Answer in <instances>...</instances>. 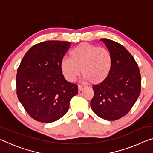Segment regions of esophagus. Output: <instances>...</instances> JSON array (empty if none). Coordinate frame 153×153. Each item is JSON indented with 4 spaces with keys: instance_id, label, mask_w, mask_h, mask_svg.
Instances as JSON below:
<instances>
[{
    "instance_id": "obj_1",
    "label": "esophagus",
    "mask_w": 153,
    "mask_h": 153,
    "mask_svg": "<svg viewBox=\"0 0 153 153\" xmlns=\"http://www.w3.org/2000/svg\"><path fill=\"white\" fill-rule=\"evenodd\" d=\"M84 88V86L82 85H78V91H81V90Z\"/></svg>"
}]
</instances>
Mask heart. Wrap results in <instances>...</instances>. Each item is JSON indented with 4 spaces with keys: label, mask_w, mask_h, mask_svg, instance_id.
<instances>
[{
    "label": "heart",
    "mask_w": 153,
    "mask_h": 153,
    "mask_svg": "<svg viewBox=\"0 0 153 153\" xmlns=\"http://www.w3.org/2000/svg\"><path fill=\"white\" fill-rule=\"evenodd\" d=\"M69 56L70 59L64 58L60 64L62 74L69 82L76 81L80 71L84 80L94 84L102 82L110 74L112 57L105 47L81 43L69 52Z\"/></svg>",
    "instance_id": "b5f03b06"
}]
</instances>
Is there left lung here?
I'll return each mask as SVG.
<instances>
[{"label": "left lung", "mask_w": 153, "mask_h": 153, "mask_svg": "<svg viewBox=\"0 0 153 153\" xmlns=\"http://www.w3.org/2000/svg\"><path fill=\"white\" fill-rule=\"evenodd\" d=\"M112 57L110 74L102 82L92 87L90 105L98 117L117 120L128 114L141 91V76L138 64L128 51L111 40L100 39Z\"/></svg>", "instance_id": "8db88e82"}]
</instances>
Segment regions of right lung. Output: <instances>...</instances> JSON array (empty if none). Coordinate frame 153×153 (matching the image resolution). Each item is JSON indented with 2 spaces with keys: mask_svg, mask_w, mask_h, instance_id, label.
<instances>
[{
  "mask_svg": "<svg viewBox=\"0 0 153 153\" xmlns=\"http://www.w3.org/2000/svg\"><path fill=\"white\" fill-rule=\"evenodd\" d=\"M71 46L66 41L36 44L25 53L17 69L18 99L33 120L51 123L63 117L78 88L65 80L60 64Z\"/></svg>",
  "mask_w": 153,
  "mask_h": 153,
  "instance_id": "add662e5",
  "label": "right lung"
}]
</instances>
